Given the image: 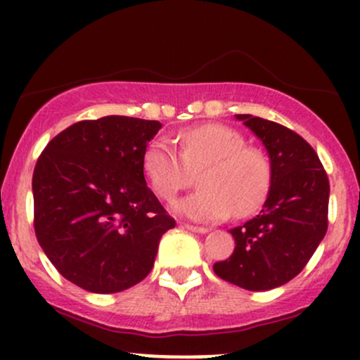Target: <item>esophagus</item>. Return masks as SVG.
Instances as JSON below:
<instances>
[{"mask_svg":"<svg viewBox=\"0 0 360 360\" xmlns=\"http://www.w3.org/2000/svg\"><path fill=\"white\" fill-rule=\"evenodd\" d=\"M184 229L186 230H189V232H193V233H206L208 232V229H206V226H196V225H189V223H184Z\"/></svg>","mask_w":360,"mask_h":360,"instance_id":"34e87169","label":"esophagus"}]
</instances>
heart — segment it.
I'll return each instance as SVG.
<instances>
[{"label":"heart","instance_id":"obj_1","mask_svg":"<svg viewBox=\"0 0 360 360\" xmlns=\"http://www.w3.org/2000/svg\"><path fill=\"white\" fill-rule=\"evenodd\" d=\"M181 152L167 139H154L143 152V171L162 200L176 194L198 176L196 193L174 203V212L196 221H218L254 213L266 200L272 181L269 157L245 146L237 130L208 123L179 135Z\"/></svg>","mask_w":360,"mask_h":360}]
</instances>
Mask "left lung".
<instances>
[{"instance_id": "obj_1", "label": "left lung", "mask_w": 360, "mask_h": 360, "mask_svg": "<svg viewBox=\"0 0 360 360\" xmlns=\"http://www.w3.org/2000/svg\"><path fill=\"white\" fill-rule=\"evenodd\" d=\"M266 147L272 181L257 217L235 226L233 254L213 266L226 283L267 291L300 274L328 229V177L296 131L252 115H235Z\"/></svg>"}]
</instances>
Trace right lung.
<instances>
[{
    "label": "right lung",
    "mask_w": 360,
    "mask_h": 360,
    "mask_svg": "<svg viewBox=\"0 0 360 360\" xmlns=\"http://www.w3.org/2000/svg\"><path fill=\"white\" fill-rule=\"evenodd\" d=\"M160 127L120 115L84 120L53 137L37 160V240L86 291L120 292L146 279L160 238L176 226L143 176V152Z\"/></svg>",
    "instance_id": "right-lung-1"
}]
</instances>
